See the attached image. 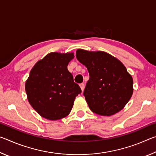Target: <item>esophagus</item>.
Wrapping results in <instances>:
<instances>
[{
    "mask_svg": "<svg viewBox=\"0 0 156 156\" xmlns=\"http://www.w3.org/2000/svg\"><path fill=\"white\" fill-rule=\"evenodd\" d=\"M80 88H81L82 91H83L84 89V83L80 84Z\"/></svg>",
    "mask_w": 156,
    "mask_h": 156,
    "instance_id": "esophagus-1",
    "label": "esophagus"
}]
</instances>
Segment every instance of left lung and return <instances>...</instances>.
Here are the masks:
<instances>
[{
	"label": "left lung",
	"mask_w": 156,
	"mask_h": 156,
	"mask_svg": "<svg viewBox=\"0 0 156 156\" xmlns=\"http://www.w3.org/2000/svg\"><path fill=\"white\" fill-rule=\"evenodd\" d=\"M89 74L84 96L92 112L112 115L125 107L133 94V78L119 60L108 53L76 51Z\"/></svg>",
	"instance_id": "left-lung-1"
}]
</instances>
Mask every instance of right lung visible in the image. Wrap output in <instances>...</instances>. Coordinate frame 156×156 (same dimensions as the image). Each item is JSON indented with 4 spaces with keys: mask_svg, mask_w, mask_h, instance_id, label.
I'll use <instances>...</instances> for the list:
<instances>
[{
    "mask_svg": "<svg viewBox=\"0 0 156 156\" xmlns=\"http://www.w3.org/2000/svg\"><path fill=\"white\" fill-rule=\"evenodd\" d=\"M73 53H49L31 69L25 83L27 99L42 117L60 120L69 114L81 89L73 81L67 65Z\"/></svg>",
    "mask_w": 156,
    "mask_h": 156,
    "instance_id": "right-lung-1",
    "label": "right lung"
}]
</instances>
